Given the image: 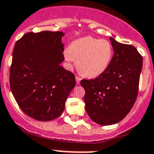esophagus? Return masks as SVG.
I'll use <instances>...</instances> for the list:
<instances>
[{"instance_id":"esophagus-1","label":"esophagus","mask_w":154,"mask_h":154,"mask_svg":"<svg viewBox=\"0 0 154 154\" xmlns=\"http://www.w3.org/2000/svg\"><path fill=\"white\" fill-rule=\"evenodd\" d=\"M80 80H81V78L78 76H76V83H77V84H80Z\"/></svg>"}]
</instances>
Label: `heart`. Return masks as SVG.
<instances>
[{
  "label": "heart",
  "instance_id": "b5f03b06",
  "mask_svg": "<svg viewBox=\"0 0 154 154\" xmlns=\"http://www.w3.org/2000/svg\"><path fill=\"white\" fill-rule=\"evenodd\" d=\"M113 54L111 44L106 40L87 36L74 41L65 51V59L77 60V67L83 76L94 78L108 68Z\"/></svg>",
  "mask_w": 154,
  "mask_h": 154
}]
</instances>
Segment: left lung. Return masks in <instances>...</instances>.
<instances>
[{
  "instance_id": "1",
  "label": "left lung",
  "mask_w": 154,
  "mask_h": 154,
  "mask_svg": "<svg viewBox=\"0 0 154 154\" xmlns=\"http://www.w3.org/2000/svg\"><path fill=\"white\" fill-rule=\"evenodd\" d=\"M113 56L108 68L95 79L82 80L87 114L100 125H111L131 111L138 94L143 57L132 45L110 37Z\"/></svg>"
}]
</instances>
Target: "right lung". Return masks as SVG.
<instances>
[{"instance_id":"add662e5","label":"right lung","mask_w":154,"mask_h":154,"mask_svg":"<svg viewBox=\"0 0 154 154\" xmlns=\"http://www.w3.org/2000/svg\"><path fill=\"white\" fill-rule=\"evenodd\" d=\"M63 32L27 33L17 41L10 70L11 90L20 108L39 121L56 119L75 87V76L60 66Z\"/></svg>"}]
</instances>
